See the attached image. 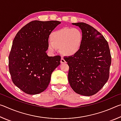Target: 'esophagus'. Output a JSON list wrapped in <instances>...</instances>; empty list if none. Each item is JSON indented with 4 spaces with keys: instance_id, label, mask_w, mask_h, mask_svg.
Segmentation results:
<instances>
[{
    "instance_id": "obj_1",
    "label": "esophagus",
    "mask_w": 121,
    "mask_h": 121,
    "mask_svg": "<svg viewBox=\"0 0 121 121\" xmlns=\"http://www.w3.org/2000/svg\"><path fill=\"white\" fill-rule=\"evenodd\" d=\"M60 62H61V63H65V62H65V60L64 59V58H63V57H62V58H61Z\"/></svg>"
}]
</instances>
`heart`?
<instances>
[{"label": "heart", "mask_w": 121, "mask_h": 121, "mask_svg": "<svg viewBox=\"0 0 121 121\" xmlns=\"http://www.w3.org/2000/svg\"><path fill=\"white\" fill-rule=\"evenodd\" d=\"M48 43V49L54 52L60 49L63 55L72 56L79 52L82 46L83 34L79 29L65 28L53 32Z\"/></svg>", "instance_id": "b5f03b06"}]
</instances>
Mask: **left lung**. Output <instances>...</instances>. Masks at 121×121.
I'll list each match as a JSON object with an SVG mask.
<instances>
[{
    "label": "left lung",
    "mask_w": 121,
    "mask_h": 121,
    "mask_svg": "<svg viewBox=\"0 0 121 121\" xmlns=\"http://www.w3.org/2000/svg\"><path fill=\"white\" fill-rule=\"evenodd\" d=\"M72 24L81 29L83 42L78 52L64 58L69 67L68 81L76 93L91 96L101 90L109 78V45L103 35L92 26L83 22Z\"/></svg>",
    "instance_id": "1"
}]
</instances>
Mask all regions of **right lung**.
<instances>
[{"mask_svg": "<svg viewBox=\"0 0 121 121\" xmlns=\"http://www.w3.org/2000/svg\"><path fill=\"white\" fill-rule=\"evenodd\" d=\"M61 22L33 21L20 30L14 38L9 58L13 83L28 95L45 91L51 74L60 64L59 56H48L49 35Z\"/></svg>", "mask_w": 121, "mask_h": 121, "instance_id": "right-lung-1", "label": "right lung"}]
</instances>
